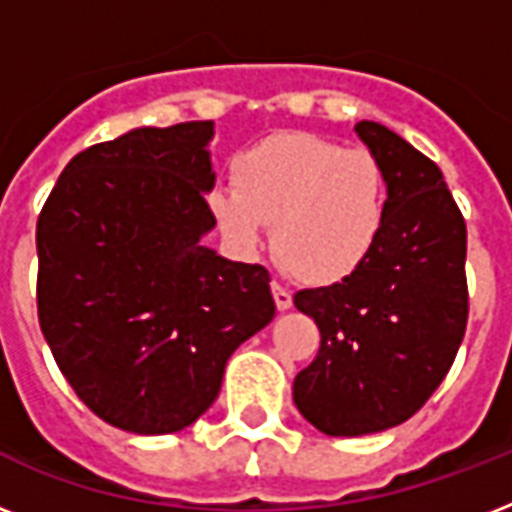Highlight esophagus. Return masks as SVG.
Instances as JSON below:
<instances>
[{"mask_svg":"<svg viewBox=\"0 0 512 512\" xmlns=\"http://www.w3.org/2000/svg\"><path fill=\"white\" fill-rule=\"evenodd\" d=\"M271 289H273V300H276V308H279V311H289V308H292V292H289L287 287L276 284V281L271 284Z\"/></svg>","mask_w":512,"mask_h":512,"instance_id":"esophagus-1","label":"esophagus"}]
</instances>
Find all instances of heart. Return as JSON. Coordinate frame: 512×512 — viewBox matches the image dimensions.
Listing matches in <instances>:
<instances>
[{"label": "heart", "mask_w": 512, "mask_h": 512, "mask_svg": "<svg viewBox=\"0 0 512 512\" xmlns=\"http://www.w3.org/2000/svg\"><path fill=\"white\" fill-rule=\"evenodd\" d=\"M233 185L209 207L241 255L273 225V252L305 284L329 287L366 263L385 228L388 177L366 148H342L313 132H279L239 154Z\"/></svg>", "instance_id": "b5f03b06"}]
</instances>
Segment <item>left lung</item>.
Segmentation results:
<instances>
[{
  "instance_id": "8db88e82",
  "label": "left lung",
  "mask_w": 512,
  "mask_h": 512,
  "mask_svg": "<svg viewBox=\"0 0 512 512\" xmlns=\"http://www.w3.org/2000/svg\"><path fill=\"white\" fill-rule=\"evenodd\" d=\"M356 132L385 167V228L353 276L295 295L321 348L292 396L327 436L409 420L441 385L468 327V228L444 175L382 124L358 122Z\"/></svg>"
}]
</instances>
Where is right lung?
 <instances>
[{
  "mask_svg": "<svg viewBox=\"0 0 512 512\" xmlns=\"http://www.w3.org/2000/svg\"><path fill=\"white\" fill-rule=\"evenodd\" d=\"M212 122L140 127L66 164L36 220V308L55 364L114 428L164 436L207 412L228 358L276 313L263 265L201 244Z\"/></svg>",
  "mask_w": 512,
  "mask_h": 512,
  "instance_id": "1",
  "label": "right lung"
}]
</instances>
